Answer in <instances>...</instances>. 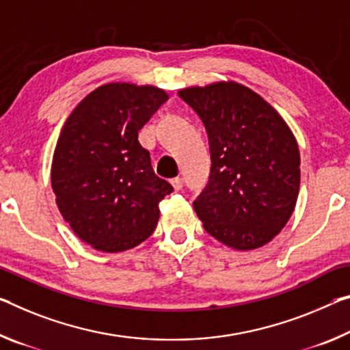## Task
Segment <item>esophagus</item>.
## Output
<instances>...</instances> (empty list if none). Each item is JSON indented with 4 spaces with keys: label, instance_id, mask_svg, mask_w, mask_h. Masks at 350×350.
I'll list each match as a JSON object with an SVG mask.
<instances>
[{
    "label": "esophagus",
    "instance_id": "esophagus-1",
    "mask_svg": "<svg viewBox=\"0 0 350 350\" xmlns=\"http://www.w3.org/2000/svg\"><path fill=\"white\" fill-rule=\"evenodd\" d=\"M171 185H173L176 191H179L182 190V187H184V179H182V177H174V179L171 180Z\"/></svg>",
    "mask_w": 350,
    "mask_h": 350
}]
</instances>
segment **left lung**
Returning <instances> with one entry per match:
<instances>
[{"mask_svg":"<svg viewBox=\"0 0 350 350\" xmlns=\"http://www.w3.org/2000/svg\"><path fill=\"white\" fill-rule=\"evenodd\" d=\"M179 96L208 135V184L193 202L204 229L238 251L265 246L296 207L301 155L291 129L273 105L237 82L182 88Z\"/></svg>","mask_w":350,"mask_h":350,"instance_id":"1","label":"left lung"}]
</instances>
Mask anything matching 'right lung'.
Masks as SVG:
<instances>
[{
  "label": "right lung",
  "mask_w": 350,
  "mask_h": 350,
  "mask_svg": "<svg viewBox=\"0 0 350 350\" xmlns=\"http://www.w3.org/2000/svg\"><path fill=\"white\" fill-rule=\"evenodd\" d=\"M168 95L162 88L112 82L82 99L66 118L54 149L55 204L75 234L103 252L140 245L173 191L155 176L138 131Z\"/></svg>",
  "instance_id": "1"
}]
</instances>
